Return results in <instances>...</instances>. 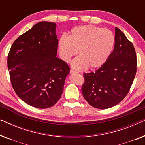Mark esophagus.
Masks as SVG:
<instances>
[{"label": "esophagus", "instance_id": "34e87169", "mask_svg": "<svg viewBox=\"0 0 145 145\" xmlns=\"http://www.w3.org/2000/svg\"><path fill=\"white\" fill-rule=\"evenodd\" d=\"M70 73H71V74H73V73H77V72L74 70H72V69H71Z\"/></svg>", "mask_w": 145, "mask_h": 145}]
</instances>
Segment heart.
Returning <instances> with one entry per match:
<instances>
[{
    "label": "heart",
    "instance_id": "b5f03b06",
    "mask_svg": "<svg viewBox=\"0 0 145 145\" xmlns=\"http://www.w3.org/2000/svg\"><path fill=\"white\" fill-rule=\"evenodd\" d=\"M115 43V37L110 29L92 25L74 27L69 37L63 35L59 39L61 58L69 63L78 51L79 57L72 61L73 68H99L108 60Z\"/></svg>",
    "mask_w": 145,
    "mask_h": 145
}]
</instances>
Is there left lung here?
Segmentation results:
<instances>
[{
	"label": "left lung",
	"mask_w": 145,
	"mask_h": 145,
	"mask_svg": "<svg viewBox=\"0 0 145 145\" xmlns=\"http://www.w3.org/2000/svg\"><path fill=\"white\" fill-rule=\"evenodd\" d=\"M115 45L108 60L96 71L84 73L83 96L91 106L110 108L128 94L137 72L133 45L120 29H115Z\"/></svg>",
	"instance_id": "1"
}]
</instances>
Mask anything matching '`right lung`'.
<instances>
[{"instance_id":"1","label":"right lung","mask_w":145,"mask_h":145,"mask_svg":"<svg viewBox=\"0 0 145 145\" xmlns=\"http://www.w3.org/2000/svg\"><path fill=\"white\" fill-rule=\"evenodd\" d=\"M56 24L41 22L19 36L8 55V69L14 90L29 106L51 108L63 92L70 67L56 57Z\"/></svg>"}]
</instances>
